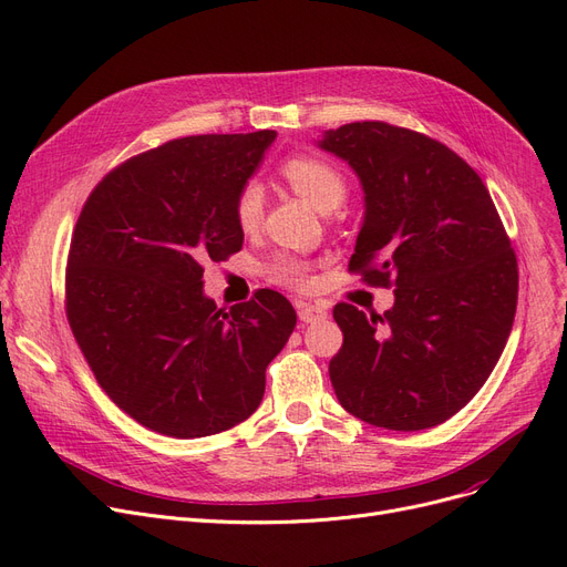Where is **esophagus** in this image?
Segmentation results:
<instances>
[{
    "label": "esophagus",
    "instance_id": "obj_1",
    "mask_svg": "<svg viewBox=\"0 0 567 567\" xmlns=\"http://www.w3.org/2000/svg\"><path fill=\"white\" fill-rule=\"evenodd\" d=\"M296 310H299V319L303 323H317L321 319H326V308L323 306H317V303H299L296 306Z\"/></svg>",
    "mask_w": 567,
    "mask_h": 567
}]
</instances>
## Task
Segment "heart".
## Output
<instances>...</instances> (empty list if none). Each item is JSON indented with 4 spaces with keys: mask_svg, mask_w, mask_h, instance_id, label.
Here are the masks:
<instances>
[{
    "mask_svg": "<svg viewBox=\"0 0 567 567\" xmlns=\"http://www.w3.org/2000/svg\"><path fill=\"white\" fill-rule=\"evenodd\" d=\"M282 174L291 188L299 193L319 214H331L347 199V182L338 167L312 156H296L282 165ZM264 206V190L257 182H248L236 197V223L250 231L257 227ZM271 280L289 287H306V264L293 257H278L268 266Z\"/></svg>",
    "mask_w": 567,
    "mask_h": 567,
    "instance_id": "1",
    "label": "heart"
}]
</instances>
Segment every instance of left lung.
<instances>
[{
  "label": "left lung",
  "mask_w": 567,
  "mask_h": 567,
  "mask_svg": "<svg viewBox=\"0 0 567 567\" xmlns=\"http://www.w3.org/2000/svg\"><path fill=\"white\" fill-rule=\"evenodd\" d=\"M317 146L349 163L363 188L349 271L395 285L383 315L336 306V395L374 427L441 425L483 389L508 342L519 282L511 238L483 178L432 137L355 122Z\"/></svg>",
  "instance_id": "1"
}]
</instances>
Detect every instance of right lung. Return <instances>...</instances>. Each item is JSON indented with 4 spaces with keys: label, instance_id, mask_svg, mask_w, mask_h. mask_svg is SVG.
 I'll list each match as a JSON object with an SVG mask.
<instances>
[{
    "label": "right lung",
    "instance_id": "add662e5",
    "mask_svg": "<svg viewBox=\"0 0 567 567\" xmlns=\"http://www.w3.org/2000/svg\"><path fill=\"white\" fill-rule=\"evenodd\" d=\"M276 131L172 140L112 169L78 218L66 315L101 389L140 425L199 439L252 415L296 312L259 289L229 310L204 261L244 246L236 197Z\"/></svg>",
    "mask_w": 567,
    "mask_h": 567
}]
</instances>
